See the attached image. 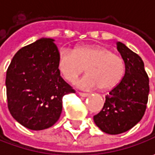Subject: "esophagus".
Wrapping results in <instances>:
<instances>
[{
    "label": "esophagus",
    "mask_w": 155,
    "mask_h": 155,
    "mask_svg": "<svg viewBox=\"0 0 155 155\" xmlns=\"http://www.w3.org/2000/svg\"><path fill=\"white\" fill-rule=\"evenodd\" d=\"M78 94H79V96H81V97H88V96H89V94H88V93L78 92Z\"/></svg>",
    "instance_id": "1"
}]
</instances>
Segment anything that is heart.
Returning a JSON list of instances; mask_svg holds the SVG:
<instances>
[{
  "mask_svg": "<svg viewBox=\"0 0 155 155\" xmlns=\"http://www.w3.org/2000/svg\"><path fill=\"white\" fill-rule=\"evenodd\" d=\"M57 68L69 83H74L85 68L87 74L77 82V85L84 90L99 87L102 91H110L120 84L125 74L123 59L102 45H79L72 51L61 49Z\"/></svg>",
  "mask_w": 155,
  "mask_h": 155,
  "instance_id": "heart-1",
  "label": "heart"
}]
</instances>
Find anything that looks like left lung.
Listing matches in <instances>:
<instances>
[{"instance_id": "8db88e82", "label": "left lung", "mask_w": 155, "mask_h": 155, "mask_svg": "<svg viewBox=\"0 0 155 155\" xmlns=\"http://www.w3.org/2000/svg\"><path fill=\"white\" fill-rule=\"evenodd\" d=\"M116 45L125 63V74L105 97L102 110L93 117L96 125L110 134L124 133L140 122L149 93V79L141 58L122 42Z\"/></svg>"}]
</instances>
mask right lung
<instances>
[{"label": "right lung", "instance_id": "right-lung-1", "mask_svg": "<svg viewBox=\"0 0 155 155\" xmlns=\"http://www.w3.org/2000/svg\"><path fill=\"white\" fill-rule=\"evenodd\" d=\"M54 39L42 38L15 53L6 76L9 112L32 130L51 127L62 112L63 97L75 93L57 68Z\"/></svg>", "mask_w": 155, "mask_h": 155}]
</instances>
